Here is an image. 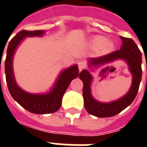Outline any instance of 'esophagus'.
<instances>
[{"mask_svg": "<svg viewBox=\"0 0 147 147\" xmlns=\"http://www.w3.org/2000/svg\"><path fill=\"white\" fill-rule=\"evenodd\" d=\"M78 67H79V70L82 71L86 67V63L84 61H80L78 63Z\"/></svg>", "mask_w": 147, "mask_h": 147, "instance_id": "1", "label": "esophagus"}]
</instances>
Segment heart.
I'll use <instances>...</instances> for the list:
<instances>
[{
	"mask_svg": "<svg viewBox=\"0 0 147 147\" xmlns=\"http://www.w3.org/2000/svg\"><path fill=\"white\" fill-rule=\"evenodd\" d=\"M91 45L94 48L100 49L101 53L103 54H107L113 52L115 49V45L113 42L107 41V39L103 36H96L92 39Z\"/></svg>",
	"mask_w": 147,
	"mask_h": 147,
	"instance_id": "1",
	"label": "heart"
}]
</instances>
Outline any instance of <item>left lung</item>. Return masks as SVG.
Masks as SVG:
<instances>
[{"instance_id": "8db88e82", "label": "left lung", "mask_w": 147, "mask_h": 147, "mask_svg": "<svg viewBox=\"0 0 147 147\" xmlns=\"http://www.w3.org/2000/svg\"><path fill=\"white\" fill-rule=\"evenodd\" d=\"M120 37L123 42L120 49L102 57L90 58L89 66L91 68L92 67H99L118 59L126 61L127 64H128L129 71L132 75V83L128 92L125 95L117 101L109 103L98 102L91 95L90 85L92 82V76L89 71L86 69L80 73V79L83 83V95L84 107L88 113L97 117L102 118L113 117L129 106L136 98L142 80V53L132 39ZM109 67L107 66L105 68H102V71L104 72L106 70H109Z\"/></svg>"}]
</instances>
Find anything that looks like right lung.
<instances>
[{
    "label": "right lung",
    "mask_w": 147,
    "mask_h": 147,
    "mask_svg": "<svg viewBox=\"0 0 147 147\" xmlns=\"http://www.w3.org/2000/svg\"><path fill=\"white\" fill-rule=\"evenodd\" d=\"M45 30H23L20 31L8 43L5 64L6 82L11 97L23 108L36 114H48L57 112L61 108L62 98L71 80L76 79L80 74L77 64L65 69L58 76L53 89L49 93L43 94L27 93L18 86L15 80L12 66L15 51L24 38L42 36Z\"/></svg>",
    "instance_id": "1"
}]
</instances>
